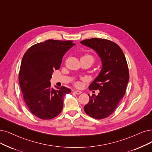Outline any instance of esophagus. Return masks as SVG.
Here are the masks:
<instances>
[{"instance_id": "1", "label": "esophagus", "mask_w": 152, "mask_h": 152, "mask_svg": "<svg viewBox=\"0 0 152 152\" xmlns=\"http://www.w3.org/2000/svg\"><path fill=\"white\" fill-rule=\"evenodd\" d=\"M75 93L77 95H80L82 94V92L81 91H79V90H75Z\"/></svg>"}]
</instances>
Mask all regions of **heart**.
Segmentation results:
<instances>
[{
  "mask_svg": "<svg viewBox=\"0 0 152 152\" xmlns=\"http://www.w3.org/2000/svg\"><path fill=\"white\" fill-rule=\"evenodd\" d=\"M83 57H88V58H90L91 60H92V61H94V57L92 56H90V55H86V56H84ZM81 82H78V81H77V82H75V86H77V87H80V86H81Z\"/></svg>",
  "mask_w": 152,
  "mask_h": 152,
  "instance_id": "1",
  "label": "heart"
}]
</instances>
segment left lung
Wrapping results in <instances>:
<instances>
[{"instance_id":"obj_1","label":"left lung","mask_w":152,"mask_h":152,"mask_svg":"<svg viewBox=\"0 0 152 152\" xmlns=\"http://www.w3.org/2000/svg\"><path fill=\"white\" fill-rule=\"evenodd\" d=\"M92 48L102 59L100 73L90 85L89 89L99 90L96 96H89L84 110L96 119L108 117L114 112L124 97L129 80L128 65L121 48L113 42L105 39L92 38L80 42Z\"/></svg>"}]
</instances>
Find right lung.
<instances>
[{
	"label": "right lung",
	"mask_w": 152,
	"mask_h": 152,
	"mask_svg": "<svg viewBox=\"0 0 152 152\" xmlns=\"http://www.w3.org/2000/svg\"><path fill=\"white\" fill-rule=\"evenodd\" d=\"M75 45L72 40L49 39L30 47L23 56L19 74L23 98L29 110L40 119L57 117L62 110L64 96L71 92L63 86L53 89L50 80L66 51Z\"/></svg>",
	"instance_id": "obj_1"
}]
</instances>
